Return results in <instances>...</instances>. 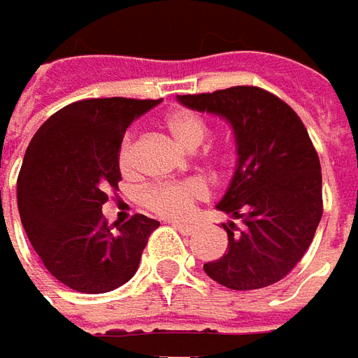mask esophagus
<instances>
[{"label": "esophagus", "instance_id": "obj_1", "mask_svg": "<svg viewBox=\"0 0 358 358\" xmlns=\"http://www.w3.org/2000/svg\"><path fill=\"white\" fill-rule=\"evenodd\" d=\"M172 225H174V229H178L180 233H184V235H194V233H196V225H192V223H184V221H174Z\"/></svg>", "mask_w": 358, "mask_h": 358}]
</instances>
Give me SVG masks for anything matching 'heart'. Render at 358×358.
Returning a JSON list of instances; mask_svg holds the SVG:
<instances>
[{"instance_id":"obj_1","label":"heart","mask_w":358,"mask_h":358,"mask_svg":"<svg viewBox=\"0 0 358 358\" xmlns=\"http://www.w3.org/2000/svg\"><path fill=\"white\" fill-rule=\"evenodd\" d=\"M164 127L170 137L186 150L198 148L203 138L208 137V121L196 111L178 109L172 111L164 119ZM119 170L131 176L133 174V137L127 135L123 138L117 155ZM208 196V188L199 180H182V182H166V184H155L143 192V203L148 210L164 215V217H182L186 215L192 206Z\"/></svg>"}]
</instances>
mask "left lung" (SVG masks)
<instances>
[{"label":"left lung","instance_id":"1","mask_svg":"<svg viewBox=\"0 0 358 358\" xmlns=\"http://www.w3.org/2000/svg\"><path fill=\"white\" fill-rule=\"evenodd\" d=\"M186 108L225 119L233 129L237 164L220 211L227 249L206 262L211 280L231 290H257L282 280L300 262L323 213L322 166L296 111L255 86L178 96Z\"/></svg>","mask_w":358,"mask_h":358}]
</instances>
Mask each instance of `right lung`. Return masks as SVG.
I'll return each instance as SVG.
<instances>
[{
    "mask_svg": "<svg viewBox=\"0 0 358 358\" xmlns=\"http://www.w3.org/2000/svg\"><path fill=\"white\" fill-rule=\"evenodd\" d=\"M155 106L159 99L76 101L46 119L27 147L17 178L21 223L46 271L72 290L103 294L131 280L160 225L141 213L108 225L101 213L121 180L123 135Z\"/></svg>",
    "mask_w": 358,
    "mask_h": 358,
    "instance_id": "add662e5",
    "label": "right lung"
}]
</instances>
